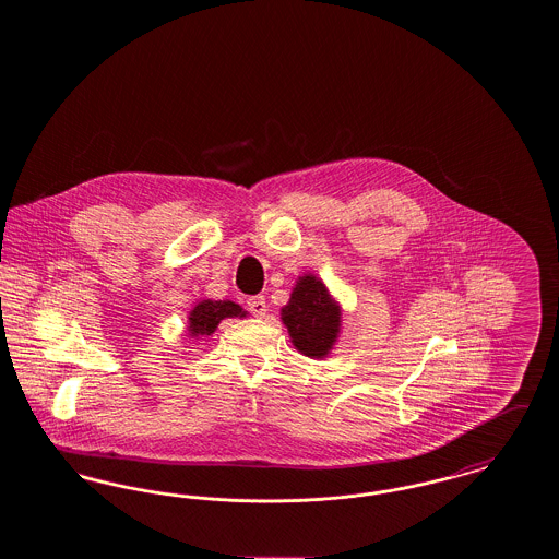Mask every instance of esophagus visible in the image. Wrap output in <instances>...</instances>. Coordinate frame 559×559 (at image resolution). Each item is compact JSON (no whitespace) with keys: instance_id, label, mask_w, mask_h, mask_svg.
I'll list each match as a JSON object with an SVG mask.
<instances>
[{"instance_id":"obj_1","label":"esophagus","mask_w":559,"mask_h":559,"mask_svg":"<svg viewBox=\"0 0 559 559\" xmlns=\"http://www.w3.org/2000/svg\"><path fill=\"white\" fill-rule=\"evenodd\" d=\"M247 308H249V312H251L253 317H258V319L266 317L267 306L266 299H264V295H255V297H249V299H247Z\"/></svg>"}]
</instances>
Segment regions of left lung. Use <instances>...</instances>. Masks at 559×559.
<instances>
[{"label": "left lung", "instance_id": "obj_1", "mask_svg": "<svg viewBox=\"0 0 559 559\" xmlns=\"http://www.w3.org/2000/svg\"><path fill=\"white\" fill-rule=\"evenodd\" d=\"M340 308L317 276H301L283 308L293 346L312 358L329 354L340 333Z\"/></svg>", "mask_w": 559, "mask_h": 559}]
</instances>
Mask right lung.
Wrapping results in <instances>:
<instances>
[{
  "label": "right lung",
  "instance_id": "obj_1",
  "mask_svg": "<svg viewBox=\"0 0 559 559\" xmlns=\"http://www.w3.org/2000/svg\"><path fill=\"white\" fill-rule=\"evenodd\" d=\"M233 317H245L242 308L235 301H212V299H203L201 304H197L188 317V331L192 335H212L215 326L219 324V320L233 319Z\"/></svg>",
  "mask_w": 559,
  "mask_h": 559
}]
</instances>
